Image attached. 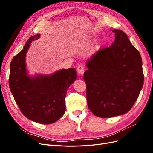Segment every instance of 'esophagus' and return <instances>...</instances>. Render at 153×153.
<instances>
[{"label":"esophagus","instance_id":"esophagus-1","mask_svg":"<svg viewBox=\"0 0 153 153\" xmlns=\"http://www.w3.org/2000/svg\"><path fill=\"white\" fill-rule=\"evenodd\" d=\"M84 71H85V68H84V66L82 65H80V66H78V68H77V72H78V73L79 74V75H83V74H84Z\"/></svg>","mask_w":153,"mask_h":153}]
</instances>
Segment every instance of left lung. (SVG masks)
<instances>
[{"label": "left lung", "instance_id": "1", "mask_svg": "<svg viewBox=\"0 0 153 153\" xmlns=\"http://www.w3.org/2000/svg\"><path fill=\"white\" fill-rule=\"evenodd\" d=\"M114 42L88 60L84 73L87 105L96 116L109 118L127 113L135 103L144 76L139 52L126 34L113 30Z\"/></svg>", "mask_w": 153, "mask_h": 153}]
</instances>
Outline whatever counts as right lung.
Instances as JSON below:
<instances>
[{
	"label": "right lung",
	"instance_id": "right-lung-1",
	"mask_svg": "<svg viewBox=\"0 0 153 153\" xmlns=\"http://www.w3.org/2000/svg\"><path fill=\"white\" fill-rule=\"evenodd\" d=\"M31 36L21 52L12 59L9 85L22 113L34 122L48 124L56 122L65 112V98L68 87L76 79L75 68L62 69L52 75H27L25 56L32 41Z\"/></svg>",
	"mask_w": 153,
	"mask_h": 153
}]
</instances>
